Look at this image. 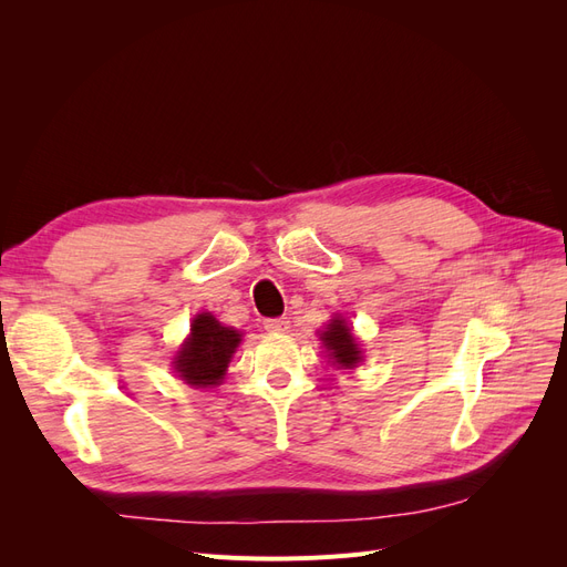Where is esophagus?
I'll use <instances>...</instances> for the list:
<instances>
[{
    "label": "esophagus",
    "instance_id": "esophagus-1",
    "mask_svg": "<svg viewBox=\"0 0 567 567\" xmlns=\"http://www.w3.org/2000/svg\"><path fill=\"white\" fill-rule=\"evenodd\" d=\"M265 329L269 333H286L290 329V321L286 317H277V319H267L265 321Z\"/></svg>",
    "mask_w": 567,
    "mask_h": 567
}]
</instances>
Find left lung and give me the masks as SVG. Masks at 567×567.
Instances as JSON below:
<instances>
[{
    "label": "left lung",
    "mask_w": 567,
    "mask_h": 567,
    "mask_svg": "<svg viewBox=\"0 0 567 567\" xmlns=\"http://www.w3.org/2000/svg\"><path fill=\"white\" fill-rule=\"evenodd\" d=\"M321 340L326 352H329V359H333L338 369H354L362 362V350H359V342L352 336V329L346 323V319H331L329 329L321 333Z\"/></svg>",
    "instance_id": "8db88e82"
}]
</instances>
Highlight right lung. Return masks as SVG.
<instances>
[{"mask_svg":"<svg viewBox=\"0 0 567 567\" xmlns=\"http://www.w3.org/2000/svg\"><path fill=\"white\" fill-rule=\"evenodd\" d=\"M241 342V333L219 323L210 312L196 315L192 336L184 340L175 357V373L194 388H215L227 373L231 357Z\"/></svg>","mask_w":567,"mask_h":567,"instance_id":"obj_1","label":"right lung"}]
</instances>
